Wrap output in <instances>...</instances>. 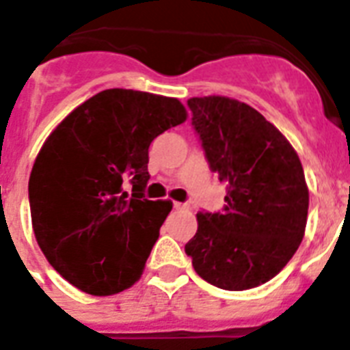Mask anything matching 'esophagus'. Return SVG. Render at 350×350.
Masks as SVG:
<instances>
[{"mask_svg":"<svg viewBox=\"0 0 350 350\" xmlns=\"http://www.w3.org/2000/svg\"><path fill=\"white\" fill-rule=\"evenodd\" d=\"M173 208L178 209V211H186V209H189L188 204H183V202H173Z\"/></svg>","mask_w":350,"mask_h":350,"instance_id":"esophagus-1","label":"esophagus"}]
</instances>
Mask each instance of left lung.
I'll use <instances>...</instances> for the list:
<instances>
[{
    "label": "left lung",
    "mask_w": 350,
    "mask_h": 350,
    "mask_svg": "<svg viewBox=\"0 0 350 350\" xmlns=\"http://www.w3.org/2000/svg\"><path fill=\"white\" fill-rule=\"evenodd\" d=\"M211 172L228 184L222 213H197L186 244L197 275L226 291L269 282L293 258L307 224L309 189L300 157L262 113L224 96L191 97Z\"/></svg>",
    "instance_id": "1"
}]
</instances>
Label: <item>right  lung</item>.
I'll use <instances>...</instances> for the list:
<instances>
[{
    "label": "right lung",
    "instance_id": "obj_1",
    "mask_svg": "<svg viewBox=\"0 0 350 350\" xmlns=\"http://www.w3.org/2000/svg\"><path fill=\"white\" fill-rule=\"evenodd\" d=\"M186 119L175 97L110 88L70 111L44 141L29 180L32 228L72 286L108 296L141 278L173 208L144 198L148 148Z\"/></svg>",
    "mask_w": 350,
    "mask_h": 350
}]
</instances>
